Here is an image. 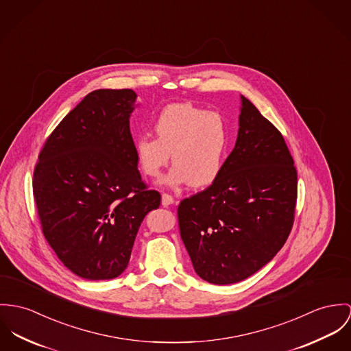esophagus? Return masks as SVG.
Here are the masks:
<instances>
[{"label":"esophagus","instance_id":"obj_1","mask_svg":"<svg viewBox=\"0 0 351 351\" xmlns=\"http://www.w3.org/2000/svg\"><path fill=\"white\" fill-rule=\"evenodd\" d=\"M174 204V198L166 193L162 194V205L163 206H169V205H173Z\"/></svg>","mask_w":351,"mask_h":351}]
</instances>
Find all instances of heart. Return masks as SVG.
<instances>
[{
    "label": "heart",
    "instance_id": "1",
    "mask_svg": "<svg viewBox=\"0 0 351 351\" xmlns=\"http://www.w3.org/2000/svg\"><path fill=\"white\" fill-rule=\"evenodd\" d=\"M156 136L135 139V157L142 171L158 177L170 154L174 166L162 178L170 188L191 184L198 189L212 185L223 171L229 130L223 117L191 103L166 106L153 122Z\"/></svg>",
    "mask_w": 351,
    "mask_h": 351
}]
</instances>
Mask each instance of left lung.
<instances>
[{"mask_svg":"<svg viewBox=\"0 0 351 351\" xmlns=\"http://www.w3.org/2000/svg\"><path fill=\"white\" fill-rule=\"evenodd\" d=\"M239 132L220 177L181 201V239L212 285L254 275L282 250L293 223L298 176L285 138L240 95Z\"/></svg>","mask_w":351,"mask_h":351,"instance_id":"left-lung-1","label":"left lung"}]
</instances>
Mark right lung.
Segmentation results:
<instances>
[{
	"label": "right lung",
	"mask_w": 351,
	"mask_h": 351,
	"mask_svg": "<svg viewBox=\"0 0 351 351\" xmlns=\"http://www.w3.org/2000/svg\"><path fill=\"white\" fill-rule=\"evenodd\" d=\"M132 90H96L69 111L43 147L33 194L48 244L88 280L128 268L139 226L160 194L142 182L130 131Z\"/></svg>",
	"instance_id": "1"
}]
</instances>
